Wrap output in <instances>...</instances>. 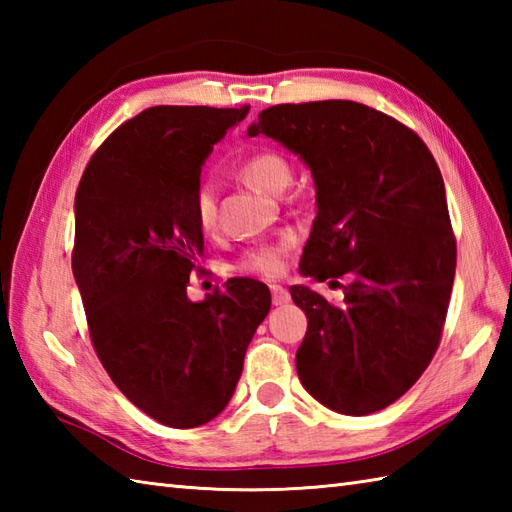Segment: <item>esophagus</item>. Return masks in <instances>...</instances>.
<instances>
[{
    "label": "esophagus",
    "mask_w": 512,
    "mask_h": 512,
    "mask_svg": "<svg viewBox=\"0 0 512 512\" xmlns=\"http://www.w3.org/2000/svg\"><path fill=\"white\" fill-rule=\"evenodd\" d=\"M270 292H273V303L275 306H286L290 301V292L281 286H270Z\"/></svg>",
    "instance_id": "34e87169"
}]
</instances>
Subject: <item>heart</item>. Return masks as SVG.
Instances as JSON below:
<instances>
[{
  "label": "heart",
  "instance_id": "b5f03b06",
  "mask_svg": "<svg viewBox=\"0 0 512 512\" xmlns=\"http://www.w3.org/2000/svg\"><path fill=\"white\" fill-rule=\"evenodd\" d=\"M237 176L242 178L248 187H253L266 195H279L292 182L295 171H292L290 160L281 154V151L264 147L253 151V154H248L239 162ZM191 213L195 224H198L202 231H211L215 226V191L209 182H202L195 187L191 198ZM290 246L292 237L284 235L273 244L248 250V253L239 259L235 268L239 273L275 277L281 266H284V257Z\"/></svg>",
  "mask_w": 512,
  "mask_h": 512
}]
</instances>
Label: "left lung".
<instances>
[{
    "mask_svg": "<svg viewBox=\"0 0 512 512\" xmlns=\"http://www.w3.org/2000/svg\"><path fill=\"white\" fill-rule=\"evenodd\" d=\"M312 171L317 217L299 270L341 288L328 301L290 286L306 312L301 385L345 416L389 407L438 350L455 237L442 173L413 129L354 101L273 105L248 127Z\"/></svg>",
    "mask_w": 512,
    "mask_h": 512,
    "instance_id": "8db88e82",
    "label": "left lung"
}]
</instances>
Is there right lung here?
<instances>
[{"label":"right lung","mask_w":512,"mask_h":512,"mask_svg":"<svg viewBox=\"0 0 512 512\" xmlns=\"http://www.w3.org/2000/svg\"><path fill=\"white\" fill-rule=\"evenodd\" d=\"M248 105H156L107 136L74 198L72 273L92 345L114 385L173 429L213 420L242 376L270 290L235 277L187 297L202 228L191 198L213 145Z\"/></svg>","instance_id":"add662e5"}]
</instances>
